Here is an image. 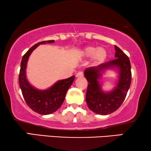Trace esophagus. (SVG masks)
Wrapping results in <instances>:
<instances>
[{
  "label": "esophagus",
  "instance_id": "obj_1",
  "mask_svg": "<svg viewBox=\"0 0 151 151\" xmlns=\"http://www.w3.org/2000/svg\"><path fill=\"white\" fill-rule=\"evenodd\" d=\"M84 74H83V72L82 71H79L78 72L77 74H76V77L77 78H81V77H83Z\"/></svg>",
  "mask_w": 151,
  "mask_h": 151
}]
</instances>
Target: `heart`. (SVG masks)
Returning a JSON list of instances; mask_svg holds the SVG:
<instances>
[{"mask_svg":"<svg viewBox=\"0 0 151 151\" xmlns=\"http://www.w3.org/2000/svg\"><path fill=\"white\" fill-rule=\"evenodd\" d=\"M80 55L84 58L92 57V60L95 65H100L106 60L108 52L104 47L88 46L80 51Z\"/></svg>","mask_w":151,"mask_h":151,"instance_id":"obj_1","label":"heart"}]
</instances>
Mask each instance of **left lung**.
Instances as JSON below:
<instances>
[{
    "label": "left lung",
    "instance_id": "obj_1",
    "mask_svg": "<svg viewBox=\"0 0 151 151\" xmlns=\"http://www.w3.org/2000/svg\"><path fill=\"white\" fill-rule=\"evenodd\" d=\"M115 60L98 67L85 69L84 75L88 82L86 102L91 111L106 115L115 112L122 104L131 83V63L129 57L115 45ZM117 70L119 80L116 86L110 92L102 90L99 80L107 70Z\"/></svg>",
    "mask_w": 151,
    "mask_h": 151
}]
</instances>
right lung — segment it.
<instances>
[{
	"instance_id": "1",
	"label": "right lung",
	"mask_w": 151,
	"mask_h": 151,
	"mask_svg": "<svg viewBox=\"0 0 151 151\" xmlns=\"http://www.w3.org/2000/svg\"><path fill=\"white\" fill-rule=\"evenodd\" d=\"M54 40L42 41L36 43L29 49L23 55L20 64L19 73V86L27 104L36 113L40 115H49L54 113L62 106L66 93L71 86L75 76L67 79L58 80L51 87L40 90L35 88L27 78L26 69L31 53L40 45L53 43Z\"/></svg>"
}]
</instances>
